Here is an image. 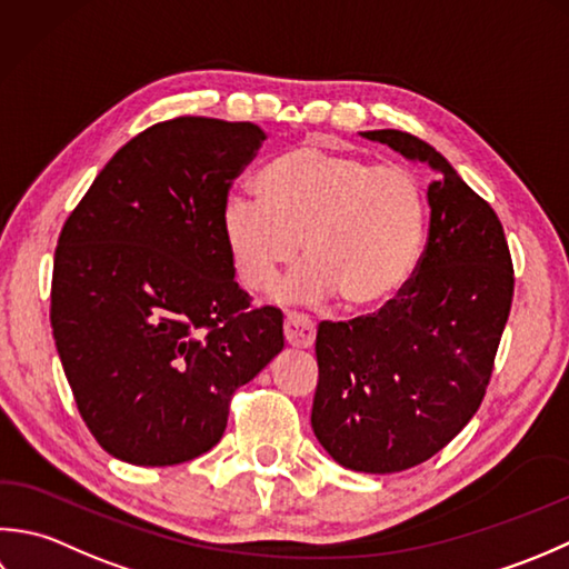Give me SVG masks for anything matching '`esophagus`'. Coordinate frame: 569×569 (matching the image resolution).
<instances>
[{
	"label": "esophagus",
	"instance_id": "1",
	"mask_svg": "<svg viewBox=\"0 0 569 569\" xmlns=\"http://www.w3.org/2000/svg\"><path fill=\"white\" fill-rule=\"evenodd\" d=\"M284 339L289 346H295V349H311L317 339V327L305 315H287Z\"/></svg>",
	"mask_w": 569,
	"mask_h": 569
}]
</instances>
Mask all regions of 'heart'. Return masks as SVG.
<instances>
[{
    "mask_svg": "<svg viewBox=\"0 0 569 569\" xmlns=\"http://www.w3.org/2000/svg\"><path fill=\"white\" fill-rule=\"evenodd\" d=\"M220 233L254 292L274 284L301 242L309 260L277 299L309 305L339 292L346 307L370 309L396 297L420 262L427 199L408 169L301 144L260 173V196H226Z\"/></svg>",
    "mask_w": 569,
    "mask_h": 569,
    "instance_id": "obj_1",
    "label": "heart"
}]
</instances>
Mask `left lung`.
<instances>
[{
	"mask_svg": "<svg viewBox=\"0 0 569 569\" xmlns=\"http://www.w3.org/2000/svg\"><path fill=\"white\" fill-rule=\"evenodd\" d=\"M437 177L430 238L415 277L373 317L321 323L311 430L346 469L417 467L479 410L513 299V264L493 208L422 139L361 132Z\"/></svg>",
	"mask_w": 569,
	"mask_h": 569,
	"instance_id": "obj_1",
	"label": "left lung"
}]
</instances>
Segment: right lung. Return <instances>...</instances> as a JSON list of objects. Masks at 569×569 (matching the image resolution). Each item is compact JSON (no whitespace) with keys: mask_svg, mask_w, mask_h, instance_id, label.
<instances>
[{"mask_svg":"<svg viewBox=\"0 0 569 569\" xmlns=\"http://www.w3.org/2000/svg\"><path fill=\"white\" fill-rule=\"evenodd\" d=\"M264 142L252 122L177 118L130 139L58 238L51 327L88 430L114 459L173 467L218 445L228 402L284 349L248 309L220 208Z\"/></svg>","mask_w":569,"mask_h":569,"instance_id":"add662e5","label":"right lung"}]
</instances>
